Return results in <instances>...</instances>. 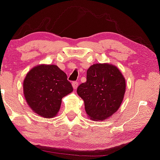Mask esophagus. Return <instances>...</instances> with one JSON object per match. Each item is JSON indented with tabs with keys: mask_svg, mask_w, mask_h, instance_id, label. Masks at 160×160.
Returning a JSON list of instances; mask_svg holds the SVG:
<instances>
[{
	"mask_svg": "<svg viewBox=\"0 0 160 160\" xmlns=\"http://www.w3.org/2000/svg\"><path fill=\"white\" fill-rule=\"evenodd\" d=\"M72 88H73L75 89H76L78 86V82L77 81H74V82H72Z\"/></svg>",
	"mask_w": 160,
	"mask_h": 160,
	"instance_id": "1",
	"label": "esophagus"
}]
</instances>
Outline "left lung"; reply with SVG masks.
Wrapping results in <instances>:
<instances>
[{
  "mask_svg": "<svg viewBox=\"0 0 160 160\" xmlns=\"http://www.w3.org/2000/svg\"><path fill=\"white\" fill-rule=\"evenodd\" d=\"M125 89V79L116 66L96 63L88 68L87 81L78 86L77 93L89 119L104 120L120 108Z\"/></svg>",
  "mask_w": 160,
  "mask_h": 160,
  "instance_id": "8db88e82",
  "label": "left lung"
}]
</instances>
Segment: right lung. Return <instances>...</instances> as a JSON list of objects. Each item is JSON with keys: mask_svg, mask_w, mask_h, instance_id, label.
Returning a JSON list of instances; mask_svg holds the SVG:
<instances>
[{"mask_svg": "<svg viewBox=\"0 0 160 160\" xmlns=\"http://www.w3.org/2000/svg\"><path fill=\"white\" fill-rule=\"evenodd\" d=\"M26 101L32 110L43 118L56 116L62 99L72 92L64 72L55 65H39L28 72L23 84Z\"/></svg>", "mask_w": 160, "mask_h": 160, "instance_id": "right-lung-1", "label": "right lung"}]
</instances>
